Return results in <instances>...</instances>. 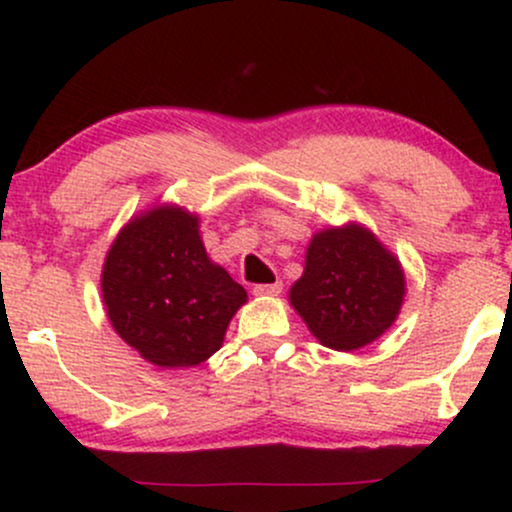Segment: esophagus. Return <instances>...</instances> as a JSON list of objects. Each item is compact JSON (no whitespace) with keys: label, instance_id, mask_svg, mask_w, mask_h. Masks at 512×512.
Returning a JSON list of instances; mask_svg holds the SVG:
<instances>
[{"label":"esophagus","instance_id":"obj_1","mask_svg":"<svg viewBox=\"0 0 512 512\" xmlns=\"http://www.w3.org/2000/svg\"><path fill=\"white\" fill-rule=\"evenodd\" d=\"M252 293L260 298H267V296H279L281 293V281H274V284H257Z\"/></svg>","mask_w":512,"mask_h":512}]
</instances>
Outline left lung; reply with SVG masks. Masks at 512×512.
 Here are the masks:
<instances>
[{
    "instance_id": "1",
    "label": "left lung",
    "mask_w": 512,
    "mask_h": 512,
    "mask_svg": "<svg viewBox=\"0 0 512 512\" xmlns=\"http://www.w3.org/2000/svg\"><path fill=\"white\" fill-rule=\"evenodd\" d=\"M404 269L361 223L315 233L289 301L313 337L356 351L390 330L404 303Z\"/></svg>"
}]
</instances>
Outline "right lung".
I'll return each mask as SVG.
<instances>
[{"label": "right lung", "instance_id": "obj_1", "mask_svg": "<svg viewBox=\"0 0 512 512\" xmlns=\"http://www.w3.org/2000/svg\"><path fill=\"white\" fill-rule=\"evenodd\" d=\"M101 289L115 332L158 368L207 361L248 301L209 260L197 216L175 204L129 219L105 255Z\"/></svg>", "mask_w": 512, "mask_h": 512}]
</instances>
